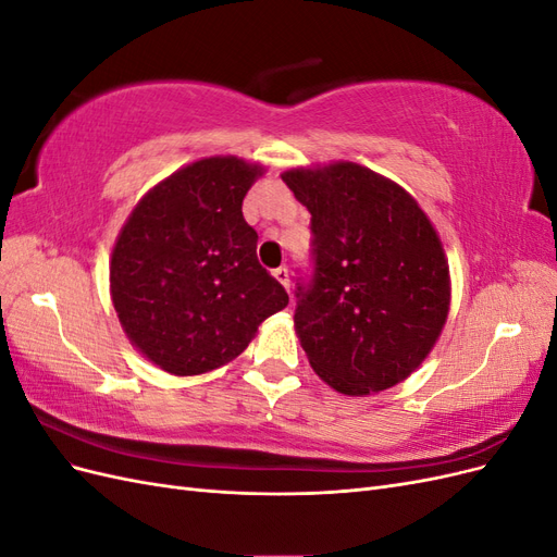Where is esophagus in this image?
<instances>
[{
	"mask_svg": "<svg viewBox=\"0 0 557 557\" xmlns=\"http://www.w3.org/2000/svg\"><path fill=\"white\" fill-rule=\"evenodd\" d=\"M274 278L283 285L285 290H290V276H288V269L285 267H278V269H274Z\"/></svg>",
	"mask_w": 557,
	"mask_h": 557,
	"instance_id": "esophagus-1",
	"label": "esophagus"
}]
</instances>
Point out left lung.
<instances>
[{
  "label": "left lung",
  "mask_w": 557,
  "mask_h": 557,
  "mask_svg": "<svg viewBox=\"0 0 557 557\" xmlns=\"http://www.w3.org/2000/svg\"><path fill=\"white\" fill-rule=\"evenodd\" d=\"M281 178L311 213L315 272L297 293L295 332L313 372L350 397L409 379L450 311L448 260L428 213L356 162Z\"/></svg>",
  "instance_id": "1"
}]
</instances>
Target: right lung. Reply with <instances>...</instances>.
<instances>
[{"instance_id": "1", "label": "right lung", "mask_w": 557, "mask_h": 557, "mask_svg": "<svg viewBox=\"0 0 557 557\" xmlns=\"http://www.w3.org/2000/svg\"><path fill=\"white\" fill-rule=\"evenodd\" d=\"M260 162L201 158L153 185L113 244L109 288L129 344L162 372L197 376L232 362L288 293L260 267L242 213Z\"/></svg>"}]
</instances>
